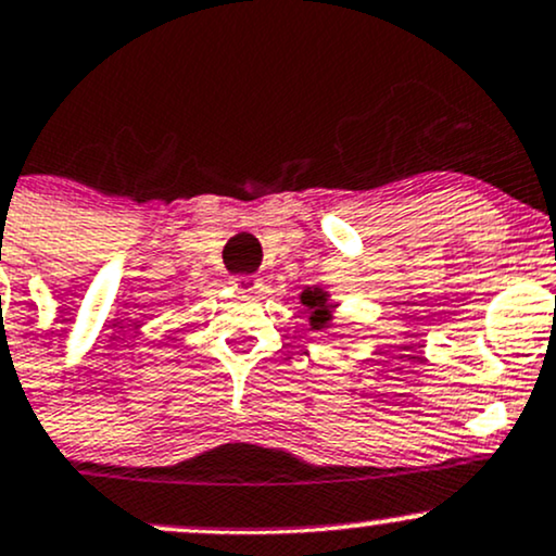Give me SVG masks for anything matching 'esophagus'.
I'll list each match as a JSON object with an SVG mask.
<instances>
[{"label":"esophagus","instance_id":"obj_1","mask_svg":"<svg viewBox=\"0 0 556 556\" xmlns=\"http://www.w3.org/2000/svg\"><path fill=\"white\" fill-rule=\"evenodd\" d=\"M231 285L242 292H255L261 288V279L258 277H250V274H240V277H231Z\"/></svg>","mask_w":556,"mask_h":556}]
</instances>
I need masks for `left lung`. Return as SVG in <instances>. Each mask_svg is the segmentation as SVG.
I'll list each match as a JSON object with an SVG mask.
<instances>
[{
  "mask_svg": "<svg viewBox=\"0 0 556 556\" xmlns=\"http://www.w3.org/2000/svg\"><path fill=\"white\" fill-rule=\"evenodd\" d=\"M301 301L306 303V306L311 308V321H314V327L327 325V319H329V306H327V295H325V292H321L319 288L306 290V292H303Z\"/></svg>",
  "mask_w": 556,
  "mask_h": 556,
  "instance_id": "obj_1",
  "label": "left lung"
}]
</instances>
